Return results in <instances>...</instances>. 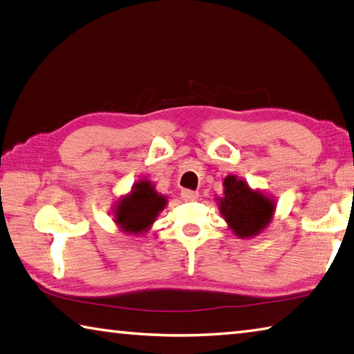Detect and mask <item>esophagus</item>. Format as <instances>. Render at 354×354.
<instances>
[{"label":"esophagus","instance_id":"1","mask_svg":"<svg viewBox=\"0 0 354 354\" xmlns=\"http://www.w3.org/2000/svg\"><path fill=\"white\" fill-rule=\"evenodd\" d=\"M182 197L185 201H196L197 197H199V193H197V191H193V189H183Z\"/></svg>","mask_w":354,"mask_h":354}]
</instances>
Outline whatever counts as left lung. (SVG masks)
<instances>
[{
	"instance_id": "1",
	"label": "left lung",
	"mask_w": 354,
	"mask_h": 354,
	"mask_svg": "<svg viewBox=\"0 0 354 354\" xmlns=\"http://www.w3.org/2000/svg\"><path fill=\"white\" fill-rule=\"evenodd\" d=\"M224 187L225 197L219 205L228 225L241 238L255 236L269 224L274 202L233 176L225 178Z\"/></svg>"
}]
</instances>
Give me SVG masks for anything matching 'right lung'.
Wrapping results in <instances>:
<instances>
[{
  "label": "right lung",
  "instance_id": "1",
  "mask_svg": "<svg viewBox=\"0 0 354 354\" xmlns=\"http://www.w3.org/2000/svg\"><path fill=\"white\" fill-rule=\"evenodd\" d=\"M166 199L151 187L149 182H140L129 197H124L116 208L115 221L124 232L140 233L152 224L158 212L165 208Z\"/></svg>",
  "mask_w": 354,
  "mask_h": 354
}]
</instances>
